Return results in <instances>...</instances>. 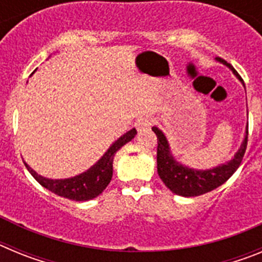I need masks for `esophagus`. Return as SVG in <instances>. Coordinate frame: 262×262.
Returning <instances> with one entry per match:
<instances>
[{
  "label": "esophagus",
  "mask_w": 262,
  "mask_h": 262,
  "mask_svg": "<svg viewBox=\"0 0 262 262\" xmlns=\"http://www.w3.org/2000/svg\"><path fill=\"white\" fill-rule=\"evenodd\" d=\"M152 124H154V119H152V118H140V119L136 122V128H138V131L142 133V131H145V129L149 128Z\"/></svg>",
  "instance_id": "1"
}]
</instances>
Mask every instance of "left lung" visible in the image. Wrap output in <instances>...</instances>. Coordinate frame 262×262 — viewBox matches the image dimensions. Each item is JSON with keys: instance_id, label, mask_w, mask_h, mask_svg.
Masks as SVG:
<instances>
[{"instance_id": "1", "label": "left lung", "mask_w": 262, "mask_h": 262, "mask_svg": "<svg viewBox=\"0 0 262 262\" xmlns=\"http://www.w3.org/2000/svg\"><path fill=\"white\" fill-rule=\"evenodd\" d=\"M216 60L222 61L217 57ZM227 66L232 69L233 73L244 84L243 78L231 67V64H227ZM152 131L157 136V173L169 190L182 196L201 195V194L209 193V191L214 190L217 186L224 184L242 164L245 149H247V143H248V127H247V135H245L240 149L235 155V159L231 160L230 163L210 169V170H194V169H189L176 163L170 152H169V145L164 134L157 127H154Z\"/></svg>"}]
</instances>
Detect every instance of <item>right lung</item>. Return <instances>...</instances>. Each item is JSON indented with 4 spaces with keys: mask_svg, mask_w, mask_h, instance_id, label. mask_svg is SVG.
<instances>
[{
    "mask_svg": "<svg viewBox=\"0 0 262 262\" xmlns=\"http://www.w3.org/2000/svg\"><path fill=\"white\" fill-rule=\"evenodd\" d=\"M136 129L133 128L123 136H120L114 144L108 148V151L103 155V157L98 163L80 176H76L68 180H48V178L41 177L36 174L26 163L27 170L31 173V176L36 181L48 189L52 193L57 194L60 196L68 198L72 201H89L102 193L111 181L113 177V160L117 151L123 147L126 143H128L131 139L135 138Z\"/></svg>",
    "mask_w": 262,
    "mask_h": 262,
    "instance_id": "add662e5",
    "label": "right lung"
}]
</instances>
